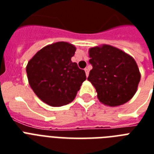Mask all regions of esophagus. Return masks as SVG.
<instances>
[{
	"label": "esophagus",
	"mask_w": 154,
	"mask_h": 154,
	"mask_svg": "<svg viewBox=\"0 0 154 154\" xmlns=\"http://www.w3.org/2000/svg\"><path fill=\"white\" fill-rule=\"evenodd\" d=\"M85 75H86V77H88V75H89V69H88L87 68H85Z\"/></svg>",
	"instance_id": "obj_1"
}]
</instances>
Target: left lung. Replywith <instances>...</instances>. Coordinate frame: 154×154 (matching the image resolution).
Here are the masks:
<instances>
[{"instance_id":"1","label":"left lung","mask_w":154,"mask_h":154,"mask_svg":"<svg viewBox=\"0 0 154 154\" xmlns=\"http://www.w3.org/2000/svg\"><path fill=\"white\" fill-rule=\"evenodd\" d=\"M89 57L93 69L88 80L95 87L99 101L118 106L134 97L141 79L134 58L108 45L91 48Z\"/></svg>"}]
</instances>
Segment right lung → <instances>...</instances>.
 <instances>
[{
    "mask_svg": "<svg viewBox=\"0 0 154 154\" xmlns=\"http://www.w3.org/2000/svg\"><path fill=\"white\" fill-rule=\"evenodd\" d=\"M72 45L57 42L44 47L28 62V80L35 94L51 106L67 105L75 98L86 76L71 57Z\"/></svg>",
    "mask_w": 154,
    "mask_h": 154,
    "instance_id": "obj_1",
    "label": "right lung"
}]
</instances>
